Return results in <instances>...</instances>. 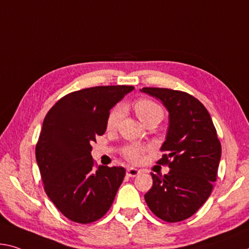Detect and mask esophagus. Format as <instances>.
<instances>
[{
  "label": "esophagus",
  "mask_w": 249,
  "mask_h": 249,
  "mask_svg": "<svg viewBox=\"0 0 249 249\" xmlns=\"http://www.w3.org/2000/svg\"><path fill=\"white\" fill-rule=\"evenodd\" d=\"M140 171L137 168H134V167H131V168H127V171H126V175H127L128 177H135L140 174Z\"/></svg>",
  "instance_id": "34e87169"
}]
</instances>
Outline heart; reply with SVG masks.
I'll use <instances>...</instances> for the list:
<instances>
[{"label": "heart", "mask_w": 249, "mask_h": 249, "mask_svg": "<svg viewBox=\"0 0 249 249\" xmlns=\"http://www.w3.org/2000/svg\"><path fill=\"white\" fill-rule=\"evenodd\" d=\"M134 109L139 116L140 120L145 124L146 122L151 120L154 117H163V109L160 106L147 98H141V100L136 101L134 103ZM123 116V107L117 105L114 107L107 117V127L108 128H115L120 123L121 118ZM145 153V148L141 147V146H129L125 149L124 155L128 160L133 161V163H137L142 159Z\"/></svg>", "instance_id": "1"}]
</instances>
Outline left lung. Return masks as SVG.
<instances>
[{"mask_svg": "<svg viewBox=\"0 0 249 249\" xmlns=\"http://www.w3.org/2000/svg\"><path fill=\"white\" fill-rule=\"evenodd\" d=\"M141 92L160 101L168 112L166 140L159 160L168 164V174L151 173L153 186L145 202L159 218L180 222L194 215L210 197L222 155L212 117L194 96L180 90L143 88Z\"/></svg>", "mask_w": 249, "mask_h": 249, "instance_id": "left-lung-1", "label": "left lung"}]
</instances>
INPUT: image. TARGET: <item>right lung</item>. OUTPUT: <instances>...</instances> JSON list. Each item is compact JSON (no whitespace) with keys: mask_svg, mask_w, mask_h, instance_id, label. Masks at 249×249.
Listing matches in <instances>:
<instances>
[{"mask_svg":"<svg viewBox=\"0 0 249 249\" xmlns=\"http://www.w3.org/2000/svg\"><path fill=\"white\" fill-rule=\"evenodd\" d=\"M133 86H95L70 93L46 114L35 148L45 193L63 215L89 224L103 217L125 176L124 167L94 169L92 143L107 127L109 110Z\"/></svg>","mask_w":249,"mask_h":249,"instance_id":"1","label":"right lung"}]
</instances>
